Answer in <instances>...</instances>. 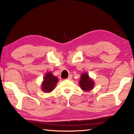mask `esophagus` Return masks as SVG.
<instances>
[{"label": "esophagus", "mask_w": 134, "mask_h": 134, "mask_svg": "<svg viewBox=\"0 0 134 134\" xmlns=\"http://www.w3.org/2000/svg\"><path fill=\"white\" fill-rule=\"evenodd\" d=\"M71 79H72V75H69V77L67 78V80H71Z\"/></svg>", "instance_id": "esophagus-1"}]
</instances>
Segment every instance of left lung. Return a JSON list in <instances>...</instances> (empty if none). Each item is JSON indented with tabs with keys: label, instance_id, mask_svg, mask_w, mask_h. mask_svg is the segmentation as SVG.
Masks as SVG:
<instances>
[{
	"label": "left lung",
	"instance_id": "8db88e82",
	"mask_svg": "<svg viewBox=\"0 0 134 134\" xmlns=\"http://www.w3.org/2000/svg\"><path fill=\"white\" fill-rule=\"evenodd\" d=\"M79 85L82 91L89 92L93 90L95 85V82L89 76L88 73L83 72L81 75Z\"/></svg>",
	"mask_w": 134,
	"mask_h": 134
}]
</instances>
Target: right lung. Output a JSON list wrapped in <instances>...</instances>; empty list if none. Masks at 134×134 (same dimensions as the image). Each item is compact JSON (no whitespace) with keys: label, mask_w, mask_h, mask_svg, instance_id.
<instances>
[{"label":"right lung","mask_w":134,"mask_h":134,"mask_svg":"<svg viewBox=\"0 0 134 134\" xmlns=\"http://www.w3.org/2000/svg\"><path fill=\"white\" fill-rule=\"evenodd\" d=\"M58 78L52 74V72H47L44 75L43 81L41 83L42 91L45 93H50L56 87Z\"/></svg>","instance_id":"add662e5"}]
</instances>
